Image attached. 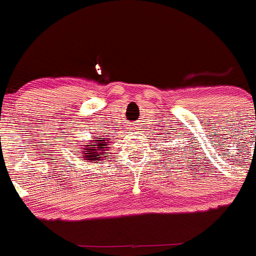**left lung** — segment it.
Instances as JSON below:
<instances>
[{
    "mask_svg": "<svg viewBox=\"0 0 256 256\" xmlns=\"http://www.w3.org/2000/svg\"><path fill=\"white\" fill-rule=\"evenodd\" d=\"M170 150H172V149H170Z\"/></svg>",
    "mask_w": 256,
    "mask_h": 256,
    "instance_id": "obj_1",
    "label": "left lung"
}]
</instances>
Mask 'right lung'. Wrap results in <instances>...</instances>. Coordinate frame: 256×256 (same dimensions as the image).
I'll return each mask as SVG.
<instances>
[{"label":"right lung","instance_id":"add662e5","mask_svg":"<svg viewBox=\"0 0 256 256\" xmlns=\"http://www.w3.org/2000/svg\"><path fill=\"white\" fill-rule=\"evenodd\" d=\"M108 135H104L102 134L101 136H93L92 139L96 140H90L87 142V145H83L82 150L78 152L82 160H90V163H96V160L101 163V160H104V158L106 156L104 152H107V142H108Z\"/></svg>","mask_w":256,"mask_h":256}]
</instances>
